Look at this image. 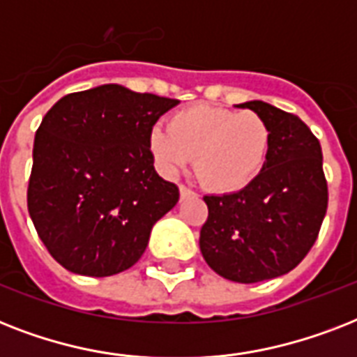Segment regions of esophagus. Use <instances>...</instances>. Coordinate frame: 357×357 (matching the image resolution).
Wrapping results in <instances>:
<instances>
[{
  "mask_svg": "<svg viewBox=\"0 0 357 357\" xmlns=\"http://www.w3.org/2000/svg\"><path fill=\"white\" fill-rule=\"evenodd\" d=\"M179 195H181V200H187V198H195L196 192L192 189H189V187L181 185V187H179Z\"/></svg>",
  "mask_w": 357,
  "mask_h": 357,
  "instance_id": "34e87169",
  "label": "esophagus"
}]
</instances>
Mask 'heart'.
I'll list each match as a JSON object with an SVG mask.
<instances>
[{
    "mask_svg": "<svg viewBox=\"0 0 357 357\" xmlns=\"http://www.w3.org/2000/svg\"><path fill=\"white\" fill-rule=\"evenodd\" d=\"M271 148V128L252 111L213 105H190L168 122L153 128L150 150L157 167L172 176L195 157L202 185L215 192H235L252 183L265 167Z\"/></svg>",
    "mask_w": 357,
    "mask_h": 357,
    "instance_id": "obj_1",
    "label": "heart"
}]
</instances>
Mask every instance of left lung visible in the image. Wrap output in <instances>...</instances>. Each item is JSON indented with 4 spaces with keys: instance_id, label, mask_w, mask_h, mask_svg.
Masks as SVG:
<instances>
[{
    "instance_id": "1",
    "label": "left lung",
    "mask_w": 357,
    "mask_h": 357,
    "mask_svg": "<svg viewBox=\"0 0 357 357\" xmlns=\"http://www.w3.org/2000/svg\"><path fill=\"white\" fill-rule=\"evenodd\" d=\"M266 120L265 167L243 190L204 196L209 215L200 229L204 259L218 276L257 283L283 276L315 244L328 209L321 142L296 114L271 103H241Z\"/></svg>"
}]
</instances>
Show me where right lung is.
Masks as SVG:
<instances>
[{
    "label": "right lung",
    "instance_id": "add662e5",
    "mask_svg": "<svg viewBox=\"0 0 357 357\" xmlns=\"http://www.w3.org/2000/svg\"><path fill=\"white\" fill-rule=\"evenodd\" d=\"M178 100L102 85L61 98L33 146L27 209L66 271L103 278L144 254L153 224L179 200L153 168L150 133Z\"/></svg>",
    "mask_w": 357,
    "mask_h": 357
}]
</instances>
